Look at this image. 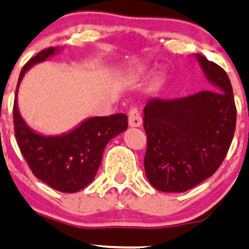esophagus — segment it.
<instances>
[{"instance_id": "34e87169", "label": "esophagus", "mask_w": 249, "mask_h": 249, "mask_svg": "<svg viewBox=\"0 0 249 249\" xmlns=\"http://www.w3.org/2000/svg\"><path fill=\"white\" fill-rule=\"evenodd\" d=\"M142 116H140L139 111L137 109H133L129 111V116H128V124L129 127H140L142 125Z\"/></svg>"}]
</instances>
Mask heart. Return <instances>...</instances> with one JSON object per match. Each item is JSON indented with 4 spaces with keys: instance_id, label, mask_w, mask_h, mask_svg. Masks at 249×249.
I'll list each match as a JSON object with an SVG mask.
<instances>
[{
    "instance_id": "obj_1",
    "label": "heart",
    "mask_w": 249,
    "mask_h": 249,
    "mask_svg": "<svg viewBox=\"0 0 249 249\" xmlns=\"http://www.w3.org/2000/svg\"><path fill=\"white\" fill-rule=\"evenodd\" d=\"M144 73H145V71L142 70H142H139V71H138L137 76H142V75H144Z\"/></svg>"
}]
</instances>
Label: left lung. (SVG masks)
Here are the masks:
<instances>
[{
    "label": "left lung",
    "mask_w": 249,
    "mask_h": 249,
    "mask_svg": "<svg viewBox=\"0 0 249 249\" xmlns=\"http://www.w3.org/2000/svg\"><path fill=\"white\" fill-rule=\"evenodd\" d=\"M195 58L209 89L177 99L151 98L144 107L145 174L163 193H184L213 176L235 133L236 107L228 75L206 56Z\"/></svg>",
    "instance_id": "obj_1"
}]
</instances>
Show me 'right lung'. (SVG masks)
<instances>
[{
    "instance_id": "add662e5",
    "label": "right lung",
    "mask_w": 249,
    "mask_h": 249,
    "mask_svg": "<svg viewBox=\"0 0 249 249\" xmlns=\"http://www.w3.org/2000/svg\"><path fill=\"white\" fill-rule=\"evenodd\" d=\"M61 48L51 47L31 58L19 76L13 107L14 132L24 159L36 178L61 193H77L89 185L102 163L107 142L124 132V114L88 117L65 133L46 135L29 127L18 107V89L26 71L55 55Z\"/></svg>"
}]
</instances>
